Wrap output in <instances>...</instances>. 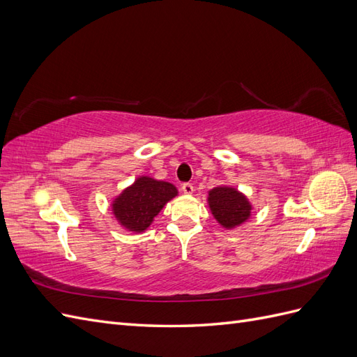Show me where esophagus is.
<instances>
[{"label": "esophagus", "instance_id": "esophagus-1", "mask_svg": "<svg viewBox=\"0 0 357 357\" xmlns=\"http://www.w3.org/2000/svg\"><path fill=\"white\" fill-rule=\"evenodd\" d=\"M181 190H183V193H185V195H192L193 186L190 185V183H185V185L181 186Z\"/></svg>", "mask_w": 357, "mask_h": 357}]
</instances>
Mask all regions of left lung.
I'll use <instances>...</instances> for the list:
<instances>
[{"instance_id":"8db88e82","label":"left lung","mask_w":357,"mask_h":357,"mask_svg":"<svg viewBox=\"0 0 357 357\" xmlns=\"http://www.w3.org/2000/svg\"><path fill=\"white\" fill-rule=\"evenodd\" d=\"M208 208L222 228L235 229L252 218L253 205L243 192L232 186H218L208 190Z\"/></svg>"}]
</instances>
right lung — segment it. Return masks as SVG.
Returning a JSON list of instances; mask_svg holds the SVG:
<instances>
[{
	"mask_svg": "<svg viewBox=\"0 0 357 357\" xmlns=\"http://www.w3.org/2000/svg\"><path fill=\"white\" fill-rule=\"evenodd\" d=\"M177 195L178 190L172 183L139 176L112 199V213L123 229L142 234Z\"/></svg>",
	"mask_w": 357,
	"mask_h": 357,
	"instance_id": "add662e5",
	"label": "right lung"
}]
</instances>
